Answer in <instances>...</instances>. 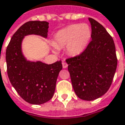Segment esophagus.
I'll return each instance as SVG.
<instances>
[{"label":"esophagus","mask_w":125,"mask_h":125,"mask_svg":"<svg viewBox=\"0 0 125 125\" xmlns=\"http://www.w3.org/2000/svg\"><path fill=\"white\" fill-rule=\"evenodd\" d=\"M62 66H63V68H64V69H65V68L67 67L68 65H67V63L65 62H62Z\"/></svg>","instance_id":"1"}]
</instances>
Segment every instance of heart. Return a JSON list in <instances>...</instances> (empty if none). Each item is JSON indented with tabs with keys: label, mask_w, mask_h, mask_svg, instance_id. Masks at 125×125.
I'll return each instance as SVG.
<instances>
[{
	"label": "heart",
	"mask_w": 125,
	"mask_h": 125,
	"mask_svg": "<svg viewBox=\"0 0 125 125\" xmlns=\"http://www.w3.org/2000/svg\"><path fill=\"white\" fill-rule=\"evenodd\" d=\"M91 36L92 30L88 24H72L56 33L52 46L56 49L67 45L70 54L77 55L85 49Z\"/></svg>",
	"instance_id": "1"
}]
</instances>
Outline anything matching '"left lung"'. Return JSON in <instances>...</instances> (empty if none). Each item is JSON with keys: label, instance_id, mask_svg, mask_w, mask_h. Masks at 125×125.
I'll return each instance as SVG.
<instances>
[{"label": "left lung", "instance_id": "1", "mask_svg": "<svg viewBox=\"0 0 125 125\" xmlns=\"http://www.w3.org/2000/svg\"><path fill=\"white\" fill-rule=\"evenodd\" d=\"M92 40L84 51L66 60L72 85L79 98L87 101L98 99L112 84L117 59L113 38L101 24L89 18Z\"/></svg>", "mask_w": 125, "mask_h": 125}]
</instances>
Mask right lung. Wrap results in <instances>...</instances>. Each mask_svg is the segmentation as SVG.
<instances>
[{"instance_id":"obj_1","label":"right lung","mask_w":125,"mask_h":125,"mask_svg":"<svg viewBox=\"0 0 125 125\" xmlns=\"http://www.w3.org/2000/svg\"><path fill=\"white\" fill-rule=\"evenodd\" d=\"M49 23L29 21L13 34L6 52L7 72L11 83L27 103L41 105L49 101L55 91L56 80L62 69V61L52 64L27 61L22 52L24 36L36 34L47 38Z\"/></svg>"}]
</instances>
